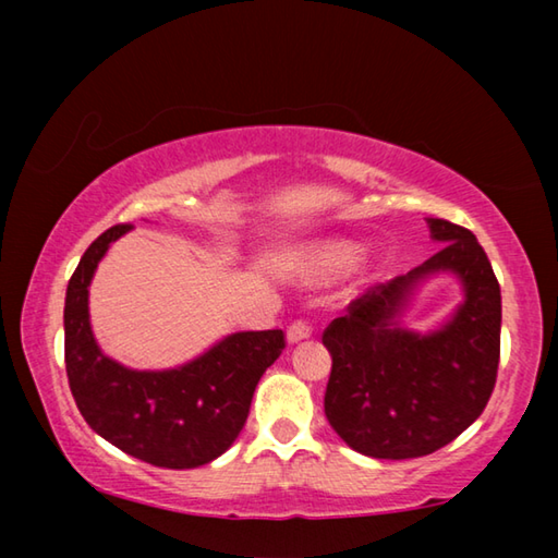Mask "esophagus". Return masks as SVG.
<instances>
[{
  "instance_id": "34e87169",
  "label": "esophagus",
  "mask_w": 558,
  "mask_h": 558,
  "mask_svg": "<svg viewBox=\"0 0 558 558\" xmlns=\"http://www.w3.org/2000/svg\"><path fill=\"white\" fill-rule=\"evenodd\" d=\"M310 332H313V327H310V325L305 323V319H298V323H292V325L288 327V332H286L288 344L302 342V339L310 337Z\"/></svg>"
}]
</instances>
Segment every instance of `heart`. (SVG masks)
<instances>
[{
  "instance_id": "b5f03b06",
  "label": "heart",
  "mask_w": 558,
  "mask_h": 558,
  "mask_svg": "<svg viewBox=\"0 0 558 558\" xmlns=\"http://www.w3.org/2000/svg\"><path fill=\"white\" fill-rule=\"evenodd\" d=\"M356 253L359 248L352 241H339V239L315 241L292 251L288 256V266L292 268V272H298V278L302 280L323 282L352 266ZM354 266L362 268V260H356Z\"/></svg>"
}]
</instances>
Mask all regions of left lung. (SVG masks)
Masks as SVG:
<instances>
[{
  "label": "left lung",
  "instance_id": "8db88e82",
  "mask_svg": "<svg viewBox=\"0 0 558 558\" xmlns=\"http://www.w3.org/2000/svg\"><path fill=\"white\" fill-rule=\"evenodd\" d=\"M442 248L418 268L374 286L332 319L323 344L332 354L325 393L329 426L349 448L379 460L430 456L477 421L499 364L502 295L475 235L426 219ZM448 271L463 302L428 333L402 327L423 281Z\"/></svg>",
  "mask_w": 558,
  "mask_h": 558
}]
</instances>
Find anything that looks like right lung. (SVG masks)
<instances>
[{
	"instance_id": "add662e5",
	"label": "right lung",
	"mask_w": 558,
	"mask_h": 558,
	"mask_svg": "<svg viewBox=\"0 0 558 558\" xmlns=\"http://www.w3.org/2000/svg\"><path fill=\"white\" fill-rule=\"evenodd\" d=\"M132 226L88 245L65 290V374L88 426L128 456L169 470L199 468L233 446L253 391L286 347L282 329L233 332L172 369H130L96 342L88 288L98 263Z\"/></svg>"
}]
</instances>
